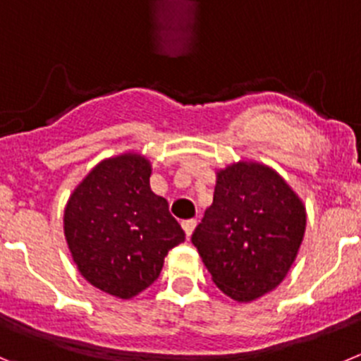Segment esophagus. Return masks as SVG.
Masks as SVG:
<instances>
[{"mask_svg":"<svg viewBox=\"0 0 361 361\" xmlns=\"http://www.w3.org/2000/svg\"><path fill=\"white\" fill-rule=\"evenodd\" d=\"M181 226H183V230H185V233H187V237H190V235H192L194 228H196V219L183 221V223H181Z\"/></svg>","mask_w":361,"mask_h":361,"instance_id":"esophagus-1","label":"esophagus"}]
</instances>
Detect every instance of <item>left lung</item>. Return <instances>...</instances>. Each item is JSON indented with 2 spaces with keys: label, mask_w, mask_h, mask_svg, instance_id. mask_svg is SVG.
Segmentation results:
<instances>
[{
  "label": "left lung",
  "mask_w": 361,
  "mask_h": 361,
  "mask_svg": "<svg viewBox=\"0 0 361 361\" xmlns=\"http://www.w3.org/2000/svg\"><path fill=\"white\" fill-rule=\"evenodd\" d=\"M306 230V209L275 171L233 164L217 173L214 201L192 233L212 281L237 302L277 288Z\"/></svg>",
  "instance_id": "obj_1"
}]
</instances>
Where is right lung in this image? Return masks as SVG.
Segmentation results:
<instances>
[{
  "instance_id": "add662e5",
  "label": "right lung",
  "mask_w": 361,
  "mask_h": 361,
  "mask_svg": "<svg viewBox=\"0 0 361 361\" xmlns=\"http://www.w3.org/2000/svg\"><path fill=\"white\" fill-rule=\"evenodd\" d=\"M149 178L151 165L138 154L106 160L73 190L64 210V235L79 271L118 298L149 288L169 250L185 241Z\"/></svg>"
}]
</instances>
